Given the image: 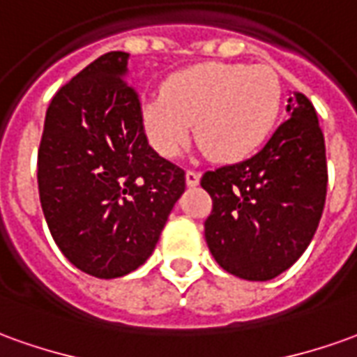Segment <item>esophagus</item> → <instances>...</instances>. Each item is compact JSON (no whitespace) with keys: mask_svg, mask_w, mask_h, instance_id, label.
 I'll return each instance as SVG.
<instances>
[{"mask_svg":"<svg viewBox=\"0 0 357 357\" xmlns=\"http://www.w3.org/2000/svg\"><path fill=\"white\" fill-rule=\"evenodd\" d=\"M199 179H201V174L195 170H187L185 172V183L189 187H195L199 183Z\"/></svg>","mask_w":357,"mask_h":357,"instance_id":"esophagus-1","label":"esophagus"}]
</instances>
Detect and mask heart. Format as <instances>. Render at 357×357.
<instances>
[{"label": "heart", "instance_id": "obj_1", "mask_svg": "<svg viewBox=\"0 0 357 357\" xmlns=\"http://www.w3.org/2000/svg\"><path fill=\"white\" fill-rule=\"evenodd\" d=\"M282 89L273 69L199 63L170 75L162 96L141 108L144 135L156 153L176 158L195 137L214 162L245 160L265 143L280 112Z\"/></svg>", "mask_w": 357, "mask_h": 357}]
</instances>
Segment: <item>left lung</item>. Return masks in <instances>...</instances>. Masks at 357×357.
Here are the masks:
<instances>
[{"label":"left lung","instance_id":"left-lung-1","mask_svg":"<svg viewBox=\"0 0 357 357\" xmlns=\"http://www.w3.org/2000/svg\"><path fill=\"white\" fill-rule=\"evenodd\" d=\"M288 118L248 160L206 172L213 199L204 238L216 263L243 280L265 282L290 268L315 236L326 197L325 137L301 92Z\"/></svg>","mask_w":357,"mask_h":357}]
</instances>
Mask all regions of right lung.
Wrapping results in <instances>:
<instances>
[{"label": "right lung", "mask_w": 357, "mask_h": 357, "mask_svg": "<svg viewBox=\"0 0 357 357\" xmlns=\"http://www.w3.org/2000/svg\"><path fill=\"white\" fill-rule=\"evenodd\" d=\"M126 52L86 66L50 102L38 149L40 204L52 238L96 278L133 273L153 255L185 172L144 135Z\"/></svg>", "instance_id": "right-lung-1"}]
</instances>
